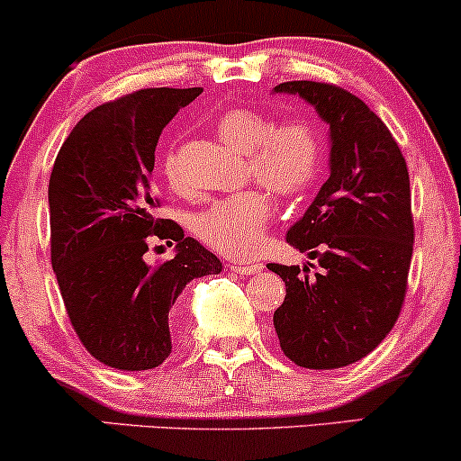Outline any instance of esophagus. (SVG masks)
Masks as SVG:
<instances>
[{
    "mask_svg": "<svg viewBox=\"0 0 461 461\" xmlns=\"http://www.w3.org/2000/svg\"><path fill=\"white\" fill-rule=\"evenodd\" d=\"M230 268L238 275H258V273H262L264 266L258 262H231Z\"/></svg>",
    "mask_w": 461,
    "mask_h": 461,
    "instance_id": "obj_1",
    "label": "esophagus"
}]
</instances>
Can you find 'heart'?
<instances>
[{"label":"heart","instance_id":"obj_1","mask_svg":"<svg viewBox=\"0 0 461 461\" xmlns=\"http://www.w3.org/2000/svg\"><path fill=\"white\" fill-rule=\"evenodd\" d=\"M219 137L245 152L249 174L273 188L276 195H301L313 185L321 167V140L312 124L301 120L275 124L268 115L251 107H230L214 122ZM163 174L174 188L180 171L174 154L163 160ZM273 219V203L264 186L214 199L193 219V231L203 245L231 258L258 251Z\"/></svg>","mask_w":461,"mask_h":461}]
</instances>
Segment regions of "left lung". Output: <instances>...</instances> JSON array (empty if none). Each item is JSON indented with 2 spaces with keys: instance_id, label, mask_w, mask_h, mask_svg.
<instances>
[{
  "instance_id": "obj_1",
  "label": "left lung",
  "mask_w": 461,
  "mask_h": 461,
  "mask_svg": "<svg viewBox=\"0 0 461 461\" xmlns=\"http://www.w3.org/2000/svg\"><path fill=\"white\" fill-rule=\"evenodd\" d=\"M330 126V177L285 240L320 270L268 264L285 281L275 312L281 350L307 369H339L367 357L403 307L414 223L406 158L384 122L343 87L285 81Z\"/></svg>"
}]
</instances>
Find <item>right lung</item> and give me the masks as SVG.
Returning <instances> with one entry per match:
<instances>
[{"mask_svg":"<svg viewBox=\"0 0 461 461\" xmlns=\"http://www.w3.org/2000/svg\"><path fill=\"white\" fill-rule=\"evenodd\" d=\"M202 87H146L83 115L49 180L51 264L66 313L94 358L122 371L154 369L171 354L177 296L219 275V258L169 219L149 188L154 149L171 118ZM174 240L176 258L149 267V237Z\"/></svg>","mask_w":461,"mask_h":461,"instance_id":"right-lung-1","label":"right lung"}]
</instances>
